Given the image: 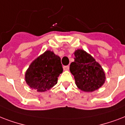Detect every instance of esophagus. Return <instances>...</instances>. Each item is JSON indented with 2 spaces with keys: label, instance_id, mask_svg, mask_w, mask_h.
<instances>
[{
  "label": "esophagus",
  "instance_id": "34e87169",
  "mask_svg": "<svg viewBox=\"0 0 125 125\" xmlns=\"http://www.w3.org/2000/svg\"><path fill=\"white\" fill-rule=\"evenodd\" d=\"M63 70H69V66H64Z\"/></svg>",
  "mask_w": 125,
  "mask_h": 125
}]
</instances>
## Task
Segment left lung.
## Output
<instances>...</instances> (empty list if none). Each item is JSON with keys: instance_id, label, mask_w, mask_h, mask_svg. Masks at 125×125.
<instances>
[{"instance_id": "obj_1", "label": "left lung", "mask_w": 125, "mask_h": 125, "mask_svg": "<svg viewBox=\"0 0 125 125\" xmlns=\"http://www.w3.org/2000/svg\"><path fill=\"white\" fill-rule=\"evenodd\" d=\"M73 54L74 61L70 65V71L78 89L93 92L101 87L106 81V74L101 65L83 49H77Z\"/></svg>"}]
</instances>
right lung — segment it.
<instances>
[{
	"label": "right lung",
	"mask_w": 125,
	"mask_h": 125,
	"mask_svg": "<svg viewBox=\"0 0 125 125\" xmlns=\"http://www.w3.org/2000/svg\"><path fill=\"white\" fill-rule=\"evenodd\" d=\"M63 71L61 58L50 50L45 51L32 62L25 72V82L38 92H45L57 83Z\"/></svg>",
	"instance_id": "add662e5"
}]
</instances>
